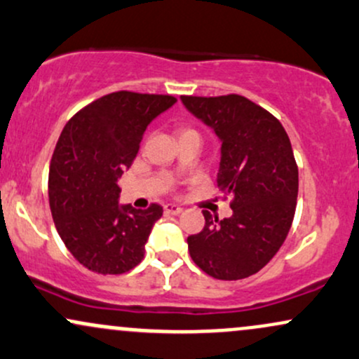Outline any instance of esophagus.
Segmentation results:
<instances>
[{
    "label": "esophagus",
    "mask_w": 359,
    "mask_h": 359,
    "mask_svg": "<svg viewBox=\"0 0 359 359\" xmlns=\"http://www.w3.org/2000/svg\"><path fill=\"white\" fill-rule=\"evenodd\" d=\"M182 211H184V209L180 208V205H177V204H165V212L167 214H172V216H177V214H180Z\"/></svg>",
    "instance_id": "obj_1"
}]
</instances>
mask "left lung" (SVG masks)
Instances as JSON below:
<instances>
[{"label": "left lung", "mask_w": 359, "mask_h": 359, "mask_svg": "<svg viewBox=\"0 0 359 359\" xmlns=\"http://www.w3.org/2000/svg\"><path fill=\"white\" fill-rule=\"evenodd\" d=\"M180 100L221 140L217 185L233 209L224 219L203 211L205 224L187 238L189 253L214 278H246L277 255L294 221L299 168L290 140L273 114L240 94Z\"/></svg>", "instance_id": "1"}]
</instances>
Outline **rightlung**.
Wrapping results in <instances>:
<instances>
[{
	"label": "right lung",
	"instance_id": "obj_1",
	"mask_svg": "<svg viewBox=\"0 0 359 359\" xmlns=\"http://www.w3.org/2000/svg\"><path fill=\"white\" fill-rule=\"evenodd\" d=\"M175 101L116 90L77 111L62 130L48 170V203L65 248L94 273L121 275L143 259L163 209L121 208L118 179L133 163L148 123Z\"/></svg>",
	"mask_w": 359,
	"mask_h": 359
}]
</instances>
